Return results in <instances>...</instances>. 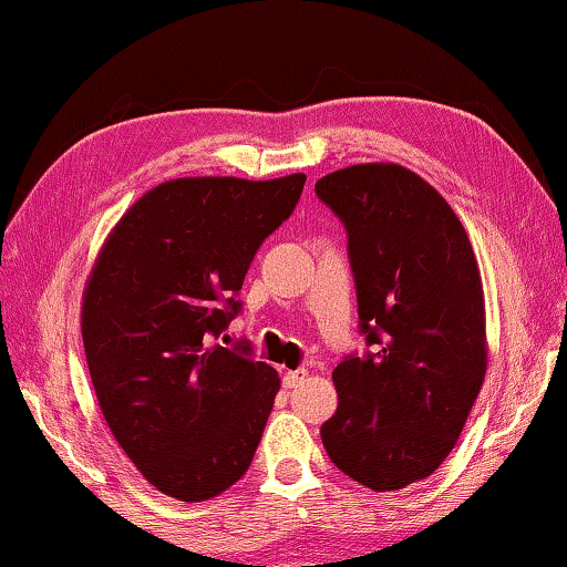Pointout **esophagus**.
<instances>
[{
  "label": "esophagus",
  "mask_w": 567,
  "mask_h": 567,
  "mask_svg": "<svg viewBox=\"0 0 567 567\" xmlns=\"http://www.w3.org/2000/svg\"><path fill=\"white\" fill-rule=\"evenodd\" d=\"M306 377H308V369H306V367L290 369V371H285V374H282V384H285V386H298Z\"/></svg>",
  "instance_id": "1"
}]
</instances>
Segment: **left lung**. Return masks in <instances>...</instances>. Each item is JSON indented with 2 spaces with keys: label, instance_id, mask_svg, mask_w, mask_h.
I'll use <instances>...</instances> for the list:
<instances>
[{
  "label": "left lung",
  "instance_id": "1",
  "mask_svg": "<svg viewBox=\"0 0 567 567\" xmlns=\"http://www.w3.org/2000/svg\"><path fill=\"white\" fill-rule=\"evenodd\" d=\"M349 234L367 357L333 369L326 453L371 492L427 478L453 451L486 377L484 285L447 200L396 163H361L316 183Z\"/></svg>",
  "mask_w": 567,
  "mask_h": 567
}]
</instances>
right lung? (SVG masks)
<instances>
[{
  "label": "right lung",
  "mask_w": 567,
  "mask_h": 567,
  "mask_svg": "<svg viewBox=\"0 0 567 567\" xmlns=\"http://www.w3.org/2000/svg\"><path fill=\"white\" fill-rule=\"evenodd\" d=\"M306 175L175 177L109 231L81 302L101 415L157 492L206 502L247 473L280 390L247 343H218L261 241Z\"/></svg>",
  "instance_id": "add662e5"
}]
</instances>
